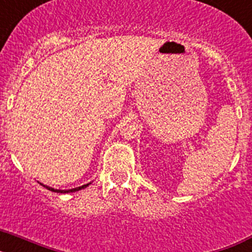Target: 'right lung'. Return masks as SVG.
Returning a JSON list of instances; mask_svg holds the SVG:
<instances>
[{
    "label": "right lung",
    "instance_id": "1",
    "mask_svg": "<svg viewBox=\"0 0 252 252\" xmlns=\"http://www.w3.org/2000/svg\"><path fill=\"white\" fill-rule=\"evenodd\" d=\"M86 187H88V184H86V186H82V187H78V188H74V189H69V190H58V189H53V188H50V187H45V188L49 189V190H53V192H57V193H70V192H77V190L86 188Z\"/></svg>",
    "mask_w": 252,
    "mask_h": 252
}]
</instances>
